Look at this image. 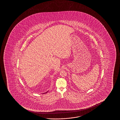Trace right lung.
I'll return each mask as SVG.
<instances>
[{
	"label": "right lung",
	"mask_w": 120,
	"mask_h": 120,
	"mask_svg": "<svg viewBox=\"0 0 120 120\" xmlns=\"http://www.w3.org/2000/svg\"><path fill=\"white\" fill-rule=\"evenodd\" d=\"M48 92V91H47V92H46V93H44V94H45V93H47V92Z\"/></svg>",
	"instance_id": "obj_1"
}]
</instances>
